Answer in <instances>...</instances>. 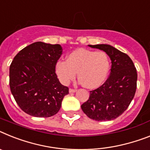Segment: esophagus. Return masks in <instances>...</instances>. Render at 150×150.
<instances>
[{
	"instance_id": "esophagus-1",
	"label": "esophagus",
	"mask_w": 150,
	"mask_h": 150,
	"mask_svg": "<svg viewBox=\"0 0 150 150\" xmlns=\"http://www.w3.org/2000/svg\"><path fill=\"white\" fill-rule=\"evenodd\" d=\"M75 91H76L75 89H72V88L69 89V93H75Z\"/></svg>"
}]
</instances>
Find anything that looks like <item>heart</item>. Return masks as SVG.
I'll return each mask as SVG.
<instances>
[{
	"label": "heart",
	"instance_id": "1",
	"mask_svg": "<svg viewBox=\"0 0 150 150\" xmlns=\"http://www.w3.org/2000/svg\"><path fill=\"white\" fill-rule=\"evenodd\" d=\"M110 69V59L104 52L77 49L69 54L66 61H58L56 73L61 83L68 85L75 79L88 89L99 88L106 81Z\"/></svg>",
	"mask_w": 150,
	"mask_h": 150
}]
</instances>
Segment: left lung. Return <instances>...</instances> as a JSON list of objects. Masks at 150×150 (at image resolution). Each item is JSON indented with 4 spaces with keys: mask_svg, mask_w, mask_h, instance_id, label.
<instances>
[{
    "mask_svg": "<svg viewBox=\"0 0 150 150\" xmlns=\"http://www.w3.org/2000/svg\"><path fill=\"white\" fill-rule=\"evenodd\" d=\"M105 52L111 60L110 74L98 88L90 91V97L81 106L89 118L97 121L114 120L129 105L137 89V73L131 59L107 44L88 45Z\"/></svg>",
    "mask_w": 150,
    "mask_h": 150,
    "instance_id": "1",
    "label": "left lung"
}]
</instances>
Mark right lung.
<instances>
[{
  "label": "right lung",
  "instance_id": "add662e5",
  "mask_svg": "<svg viewBox=\"0 0 150 150\" xmlns=\"http://www.w3.org/2000/svg\"><path fill=\"white\" fill-rule=\"evenodd\" d=\"M62 54L59 44L36 42L16 55L10 66V88L18 106L36 117L57 114L69 88L59 82L56 64Z\"/></svg>",
  "mask_w": 150,
  "mask_h": 150
}]
</instances>
